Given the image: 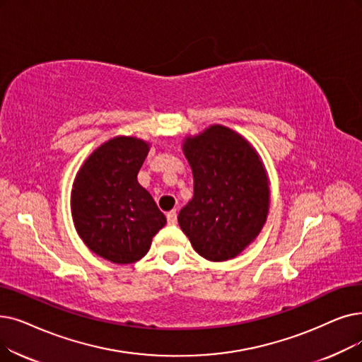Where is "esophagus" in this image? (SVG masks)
I'll return each mask as SVG.
<instances>
[{
    "instance_id": "34e87169",
    "label": "esophagus",
    "mask_w": 362,
    "mask_h": 362,
    "mask_svg": "<svg viewBox=\"0 0 362 362\" xmlns=\"http://www.w3.org/2000/svg\"><path fill=\"white\" fill-rule=\"evenodd\" d=\"M167 220H168V223H171V225L177 222V213H176V210H171V211L167 213Z\"/></svg>"
}]
</instances>
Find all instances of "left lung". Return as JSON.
<instances>
[{
    "mask_svg": "<svg viewBox=\"0 0 362 362\" xmlns=\"http://www.w3.org/2000/svg\"><path fill=\"white\" fill-rule=\"evenodd\" d=\"M194 197L180 210V229L210 262L237 257L262 232L269 214L268 171L245 137L220 124L185 137Z\"/></svg>",
    "mask_w": 362,
    "mask_h": 362,
    "instance_id": "1",
    "label": "left lung"
}]
</instances>
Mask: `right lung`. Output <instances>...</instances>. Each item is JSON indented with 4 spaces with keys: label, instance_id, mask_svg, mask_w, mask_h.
<instances>
[{
    "label": "right lung",
    "instance_id": "right-lung-1",
    "mask_svg": "<svg viewBox=\"0 0 362 362\" xmlns=\"http://www.w3.org/2000/svg\"><path fill=\"white\" fill-rule=\"evenodd\" d=\"M151 144L117 136L94 149L78 170L71 192L74 226L99 257L118 264L142 259L167 223L151 194L137 182Z\"/></svg>",
    "mask_w": 362,
    "mask_h": 362
}]
</instances>
